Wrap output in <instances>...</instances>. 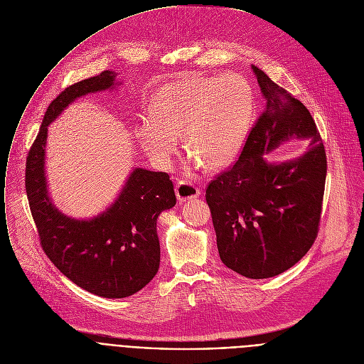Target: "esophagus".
<instances>
[{"mask_svg":"<svg viewBox=\"0 0 364 364\" xmlns=\"http://www.w3.org/2000/svg\"><path fill=\"white\" fill-rule=\"evenodd\" d=\"M175 191H176V196H178L179 202L192 200L200 195V191L198 186H195L189 182H185V181H179Z\"/></svg>","mask_w":364,"mask_h":364,"instance_id":"obj_1","label":"esophagus"}]
</instances>
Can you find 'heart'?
<instances>
[{
    "label": "heart",
    "mask_w": 364,
    "mask_h": 364,
    "mask_svg": "<svg viewBox=\"0 0 364 364\" xmlns=\"http://www.w3.org/2000/svg\"><path fill=\"white\" fill-rule=\"evenodd\" d=\"M254 113L252 86L240 75L179 79L154 95L151 114L140 119L137 136L144 152L168 168L183 134L189 164L220 171L241 155Z\"/></svg>",
    "instance_id": "1"
}]
</instances>
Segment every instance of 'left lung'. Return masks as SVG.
Segmentation results:
<instances>
[{
  "label": "left lung",
  "instance_id": "8db88e82",
  "mask_svg": "<svg viewBox=\"0 0 364 364\" xmlns=\"http://www.w3.org/2000/svg\"><path fill=\"white\" fill-rule=\"evenodd\" d=\"M265 99L240 159L206 188L221 261L252 279L275 277L297 264L318 232L327 175L321 136L307 107L251 65ZM297 136L309 149L293 161L263 158Z\"/></svg>",
  "mask_w": 364,
  "mask_h": 364
}]
</instances>
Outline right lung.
<instances>
[{
    "label": "right lung",
    "mask_w": 364,
    "mask_h": 364,
    "mask_svg": "<svg viewBox=\"0 0 364 364\" xmlns=\"http://www.w3.org/2000/svg\"><path fill=\"white\" fill-rule=\"evenodd\" d=\"M116 73L71 85L48 106L26 165V191L41 247L50 261L76 285L105 299H124L149 284L161 262L156 223L176 203L165 172L134 168L114 202L89 220L55 208L46 178L48 124L79 97L117 85Z\"/></svg>",
    "instance_id": "obj_1"
}]
</instances>
